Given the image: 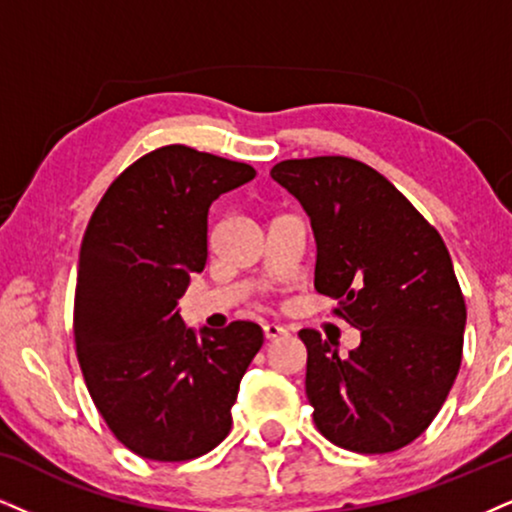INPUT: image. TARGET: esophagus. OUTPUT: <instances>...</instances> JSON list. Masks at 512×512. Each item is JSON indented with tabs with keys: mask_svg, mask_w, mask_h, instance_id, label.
Returning <instances> with one entry per match:
<instances>
[{
	"mask_svg": "<svg viewBox=\"0 0 512 512\" xmlns=\"http://www.w3.org/2000/svg\"><path fill=\"white\" fill-rule=\"evenodd\" d=\"M263 334H266V339H277V337H282V334H287V327L277 325V323H266L263 325Z\"/></svg>",
	"mask_w": 512,
	"mask_h": 512,
	"instance_id": "34e87169",
	"label": "esophagus"
}]
</instances>
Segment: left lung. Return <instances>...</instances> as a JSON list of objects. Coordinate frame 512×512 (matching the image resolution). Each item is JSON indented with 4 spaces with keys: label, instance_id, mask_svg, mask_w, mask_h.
Here are the masks:
<instances>
[{
    "label": "left lung",
    "instance_id": "1",
    "mask_svg": "<svg viewBox=\"0 0 512 512\" xmlns=\"http://www.w3.org/2000/svg\"><path fill=\"white\" fill-rule=\"evenodd\" d=\"M304 206L315 237V289L361 332L349 356L315 330L306 396L325 439L389 453L418 439L444 406L463 356L465 301L439 232L384 175L346 156L270 170Z\"/></svg>",
    "mask_w": 512,
    "mask_h": 512
}]
</instances>
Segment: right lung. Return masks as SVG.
<instances>
[{"label":"right lung","mask_w":512,"mask_h":512,"mask_svg":"<svg viewBox=\"0 0 512 512\" xmlns=\"http://www.w3.org/2000/svg\"><path fill=\"white\" fill-rule=\"evenodd\" d=\"M256 178L249 163L170 144L132 163L80 246L75 349L94 406L121 444L161 463L216 449L263 330L187 327L178 301L206 266L208 208Z\"/></svg>","instance_id":"add662e5"}]
</instances>
